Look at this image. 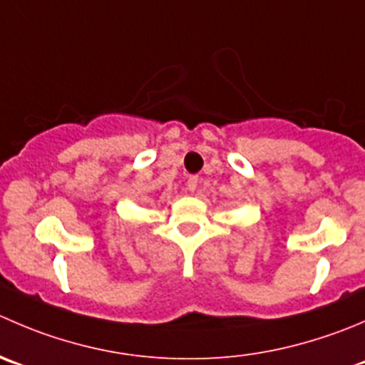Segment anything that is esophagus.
<instances>
[{
  "mask_svg": "<svg viewBox=\"0 0 365 365\" xmlns=\"http://www.w3.org/2000/svg\"><path fill=\"white\" fill-rule=\"evenodd\" d=\"M187 189H189L190 192H196V190H197V176H190V178L187 180Z\"/></svg>",
  "mask_w": 365,
  "mask_h": 365,
  "instance_id": "1",
  "label": "esophagus"
}]
</instances>
